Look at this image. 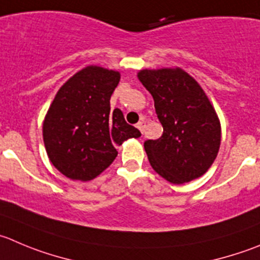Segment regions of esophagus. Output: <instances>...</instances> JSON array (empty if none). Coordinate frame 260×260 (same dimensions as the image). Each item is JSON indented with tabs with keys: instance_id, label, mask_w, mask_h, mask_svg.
Instances as JSON below:
<instances>
[{
	"instance_id": "1",
	"label": "esophagus",
	"mask_w": 260,
	"mask_h": 260,
	"mask_svg": "<svg viewBox=\"0 0 260 260\" xmlns=\"http://www.w3.org/2000/svg\"><path fill=\"white\" fill-rule=\"evenodd\" d=\"M137 127L139 128V132H140V133H143V132H144V127H145V121H144V120H142V121H140V122H138V123H137Z\"/></svg>"
}]
</instances>
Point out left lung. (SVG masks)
I'll use <instances>...</instances> for the list:
<instances>
[{"mask_svg": "<svg viewBox=\"0 0 260 260\" xmlns=\"http://www.w3.org/2000/svg\"><path fill=\"white\" fill-rule=\"evenodd\" d=\"M138 79L152 94L163 126L159 139L144 143L152 169L175 185L199 179L221 145V122L206 91L181 68L143 69Z\"/></svg>", "mask_w": 260, "mask_h": 260, "instance_id": "left-lung-1", "label": "left lung"}]
</instances>
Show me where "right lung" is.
Returning a JSON list of instances; mask_svg holds the SVG:
<instances>
[{"label": "right lung", "instance_id": "obj_1", "mask_svg": "<svg viewBox=\"0 0 260 260\" xmlns=\"http://www.w3.org/2000/svg\"><path fill=\"white\" fill-rule=\"evenodd\" d=\"M120 78L118 71L89 65L54 95L43 121V142L52 165L69 179H95L117 157V145L142 135L121 110H111Z\"/></svg>", "mask_w": 260, "mask_h": 260}]
</instances>
